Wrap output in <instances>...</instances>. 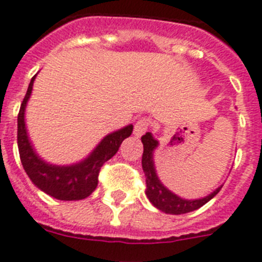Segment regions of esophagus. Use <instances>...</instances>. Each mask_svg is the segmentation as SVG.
Masks as SVG:
<instances>
[{
	"mask_svg": "<svg viewBox=\"0 0 262 262\" xmlns=\"http://www.w3.org/2000/svg\"><path fill=\"white\" fill-rule=\"evenodd\" d=\"M150 124H151L150 120L146 119V117L140 119L136 122V125H134V134H136L137 137H141L142 134H145L146 132H147V129L150 128Z\"/></svg>",
	"mask_w": 262,
	"mask_h": 262,
	"instance_id": "esophagus-1",
	"label": "esophagus"
}]
</instances>
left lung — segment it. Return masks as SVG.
Wrapping results in <instances>:
<instances>
[{
	"mask_svg": "<svg viewBox=\"0 0 262 262\" xmlns=\"http://www.w3.org/2000/svg\"><path fill=\"white\" fill-rule=\"evenodd\" d=\"M141 141L143 143L142 168L146 176V195H147V199L150 200V202L157 209L162 210L163 213L175 214V215L185 214L189 213V211L197 210L201 206H204L206 202L210 201L214 195L218 194L222 185L216 188L209 195L199 200H185L176 195L175 193H172L171 190L167 189L163 184H162V181L158 178L157 171H155L154 159H152L154 157L152 155H154V150L158 147L159 142L155 140L150 132L146 133L145 136H142Z\"/></svg>",
	"mask_w": 262,
	"mask_h": 262,
	"instance_id": "8db88e82",
	"label": "left lung"
}]
</instances>
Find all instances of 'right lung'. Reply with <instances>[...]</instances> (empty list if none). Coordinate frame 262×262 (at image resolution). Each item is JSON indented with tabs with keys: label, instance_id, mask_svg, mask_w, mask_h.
Wrapping results in <instances>:
<instances>
[{
	"label": "right lung",
	"instance_id": "1",
	"mask_svg": "<svg viewBox=\"0 0 262 262\" xmlns=\"http://www.w3.org/2000/svg\"><path fill=\"white\" fill-rule=\"evenodd\" d=\"M34 75L28 84L27 93L20 104L18 114V148L22 166L32 183L47 194L61 201H77L91 194L98 187L99 171L103 164L114 157L122 141L128 138L133 132V125H126L114 133L108 134L100 141L84 160L70 166H56L44 162L35 152L28 140L25 122V111L31 95L35 81Z\"/></svg>",
	"mask_w": 262,
	"mask_h": 262
}]
</instances>
